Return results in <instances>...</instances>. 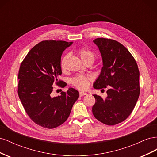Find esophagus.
Masks as SVG:
<instances>
[{"instance_id": "1", "label": "esophagus", "mask_w": 157, "mask_h": 157, "mask_svg": "<svg viewBox=\"0 0 157 157\" xmlns=\"http://www.w3.org/2000/svg\"><path fill=\"white\" fill-rule=\"evenodd\" d=\"M87 94L86 92H80L79 93V95L80 96H85V95H86Z\"/></svg>"}]
</instances>
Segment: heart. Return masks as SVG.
I'll list each match as a JSON object with an SVG mask.
<instances>
[{
	"label": "heart",
	"instance_id": "obj_1",
	"mask_svg": "<svg viewBox=\"0 0 157 157\" xmlns=\"http://www.w3.org/2000/svg\"><path fill=\"white\" fill-rule=\"evenodd\" d=\"M78 54L80 58L84 61V62H87V61H93L96 58V54L94 52L90 50L85 47H82L78 49ZM68 58V55H65L63 57L61 61V69L65 68V64L66 60ZM91 81V78L90 77H86L84 75H78L71 79V84L73 85L77 88L84 90L88 88L90 84V82Z\"/></svg>",
	"mask_w": 157,
	"mask_h": 157
}]
</instances>
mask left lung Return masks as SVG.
Here are the masks:
<instances>
[{"label": "left lung", "mask_w": 157, "mask_h": 157, "mask_svg": "<svg viewBox=\"0 0 157 157\" xmlns=\"http://www.w3.org/2000/svg\"><path fill=\"white\" fill-rule=\"evenodd\" d=\"M93 42L99 48L103 60L101 73L94 88L108 87V90L104 99L94 95L96 103L92 113L103 124L115 125L129 117L138 99L140 71L134 57L120 42L105 38H98Z\"/></svg>", "instance_id": "left-lung-1"}]
</instances>
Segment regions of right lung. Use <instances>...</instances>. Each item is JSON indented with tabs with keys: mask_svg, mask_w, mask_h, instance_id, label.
Here are the masks:
<instances>
[{
	"mask_svg": "<svg viewBox=\"0 0 157 157\" xmlns=\"http://www.w3.org/2000/svg\"><path fill=\"white\" fill-rule=\"evenodd\" d=\"M72 43L42 41L28 52L21 63L18 73L19 98L28 116L43 128L52 129L62 124L79 97L78 92L73 88L56 97L52 94L54 83L65 87L64 83L58 79L61 75V57Z\"/></svg>",
	"mask_w": 157,
	"mask_h": 157,
	"instance_id": "1",
	"label": "right lung"
}]
</instances>
